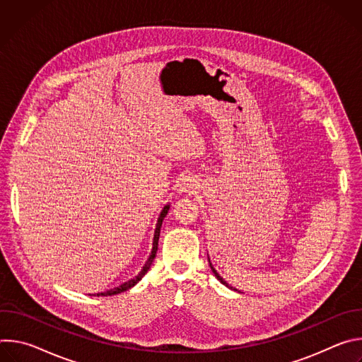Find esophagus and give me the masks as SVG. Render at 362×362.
<instances>
[{
    "mask_svg": "<svg viewBox=\"0 0 362 362\" xmlns=\"http://www.w3.org/2000/svg\"><path fill=\"white\" fill-rule=\"evenodd\" d=\"M196 187H197L196 180L190 176H185L179 183V192L180 193H193Z\"/></svg>",
    "mask_w": 362,
    "mask_h": 362,
    "instance_id": "1",
    "label": "esophagus"
}]
</instances>
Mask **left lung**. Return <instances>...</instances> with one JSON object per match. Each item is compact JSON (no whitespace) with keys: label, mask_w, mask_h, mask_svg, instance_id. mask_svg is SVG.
Here are the masks:
<instances>
[{"label":"left lung","mask_w":362,"mask_h":362,"mask_svg":"<svg viewBox=\"0 0 362 362\" xmlns=\"http://www.w3.org/2000/svg\"><path fill=\"white\" fill-rule=\"evenodd\" d=\"M208 261H209V265H211V269H212V272H214V274H215V276H216V278H218V281H221V282H222V284H223V285H225V286H228V288H230V289H233V291H238V289H236V288H233V286H230V285H229V284H228V282H226V281H225V279H223V278H222V276H221V275H219V274H218V271H216V269H215V268H214V265H212V262H211V259H209V255H208Z\"/></svg>","instance_id":"8db88e82"}]
</instances>
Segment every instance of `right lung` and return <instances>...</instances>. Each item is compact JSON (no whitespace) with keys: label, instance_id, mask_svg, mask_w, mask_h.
<instances>
[{"label":"right lung","instance_id":"add662e5","mask_svg":"<svg viewBox=\"0 0 362 362\" xmlns=\"http://www.w3.org/2000/svg\"><path fill=\"white\" fill-rule=\"evenodd\" d=\"M169 209H170V204L168 203L165 208L162 209V212H160V215H159V219H158V223H156V229H154V235H153V243H151V250H150V255H148V257H147V261H146V264H144V267H143V269L134 276V278H132V279H129L127 282H124V284H122V285H119L117 288H113V289H109V291H106V292H98V293H94V295H97V296H112V295H117V293H122V292H124V291H129L130 288H133L144 275H146V272L148 271V268H150V265H151V262H153V259L154 257H156V252H158V246H159V236H160V228H162V223H163V219L166 218V215H168V212H169Z\"/></svg>","mask_w":362,"mask_h":362}]
</instances>
